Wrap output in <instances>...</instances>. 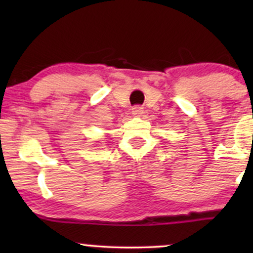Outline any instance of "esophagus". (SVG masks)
<instances>
[{
	"instance_id": "esophagus-1",
	"label": "esophagus",
	"mask_w": 253,
	"mask_h": 253,
	"mask_svg": "<svg viewBox=\"0 0 253 253\" xmlns=\"http://www.w3.org/2000/svg\"><path fill=\"white\" fill-rule=\"evenodd\" d=\"M132 114L133 115H140V114H143V108H141V107H139V106H135V107H133L132 108Z\"/></svg>"
}]
</instances>
